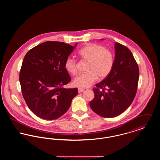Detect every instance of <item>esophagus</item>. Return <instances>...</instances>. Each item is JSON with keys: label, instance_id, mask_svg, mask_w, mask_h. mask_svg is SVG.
I'll return each mask as SVG.
<instances>
[{"label": "esophagus", "instance_id": "esophagus-1", "mask_svg": "<svg viewBox=\"0 0 160 160\" xmlns=\"http://www.w3.org/2000/svg\"><path fill=\"white\" fill-rule=\"evenodd\" d=\"M78 91L79 93H81V92H83L84 91V89H82V88H78Z\"/></svg>", "mask_w": 160, "mask_h": 160}]
</instances>
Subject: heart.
<instances>
[{"label":"heart","instance_id":"b5f03b06","mask_svg":"<svg viewBox=\"0 0 160 160\" xmlns=\"http://www.w3.org/2000/svg\"><path fill=\"white\" fill-rule=\"evenodd\" d=\"M78 56L81 59L88 61V63L86 69L88 72L77 76L73 80V84L77 88H88L98 78H106L113 67L114 56L112 52L99 44H89L84 46L78 51ZM64 67L70 74H76V61L74 59L67 58Z\"/></svg>","mask_w":160,"mask_h":160}]
</instances>
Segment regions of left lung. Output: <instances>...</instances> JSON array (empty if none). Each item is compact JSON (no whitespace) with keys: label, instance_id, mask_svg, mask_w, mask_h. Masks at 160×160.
Returning <instances> with one entry per match:
<instances>
[{"label":"left lung","instance_id":"8db88e82","mask_svg":"<svg viewBox=\"0 0 160 160\" xmlns=\"http://www.w3.org/2000/svg\"><path fill=\"white\" fill-rule=\"evenodd\" d=\"M114 48L113 69L96 84L97 88L93 89L95 97L90 102L92 110L104 118L117 116L129 107L136 96L139 78L138 65L129 49L118 42Z\"/></svg>","mask_w":160,"mask_h":160}]
</instances>
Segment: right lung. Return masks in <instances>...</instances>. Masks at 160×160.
Here are the masks:
<instances>
[{
	"instance_id": "1",
	"label": "right lung",
	"mask_w": 160,
	"mask_h": 160,
	"mask_svg": "<svg viewBox=\"0 0 160 160\" xmlns=\"http://www.w3.org/2000/svg\"><path fill=\"white\" fill-rule=\"evenodd\" d=\"M77 45L46 41L26 54L19 80L28 106L39 118L46 120L60 118L77 95L76 88H63L71 80L65 68V62Z\"/></svg>"
}]
</instances>
